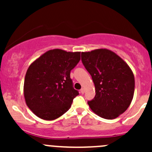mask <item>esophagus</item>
Segmentation results:
<instances>
[{
	"label": "esophagus",
	"instance_id": "obj_1",
	"mask_svg": "<svg viewBox=\"0 0 152 152\" xmlns=\"http://www.w3.org/2000/svg\"><path fill=\"white\" fill-rule=\"evenodd\" d=\"M81 94H84L85 93V88H82L81 89Z\"/></svg>",
	"mask_w": 152,
	"mask_h": 152
}]
</instances>
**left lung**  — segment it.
I'll list each match as a JSON object with an SVG mask.
<instances>
[{"instance_id": "left-lung-1", "label": "left lung", "mask_w": 152, "mask_h": 152, "mask_svg": "<svg viewBox=\"0 0 152 152\" xmlns=\"http://www.w3.org/2000/svg\"><path fill=\"white\" fill-rule=\"evenodd\" d=\"M81 61L91 76L96 95L88 102L100 117L114 119L128 109L134 93V74L117 54L106 48L82 52Z\"/></svg>"}]
</instances>
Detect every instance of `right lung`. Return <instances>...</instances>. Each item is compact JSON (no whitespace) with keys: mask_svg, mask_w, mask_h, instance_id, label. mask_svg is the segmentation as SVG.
<instances>
[{"mask_svg":"<svg viewBox=\"0 0 152 152\" xmlns=\"http://www.w3.org/2000/svg\"><path fill=\"white\" fill-rule=\"evenodd\" d=\"M81 59V52L49 50L29 66L24 80L26 105L38 117L54 120L70 109L78 95L73 87L71 71Z\"/></svg>","mask_w":152,"mask_h":152,"instance_id":"add662e5","label":"right lung"}]
</instances>
